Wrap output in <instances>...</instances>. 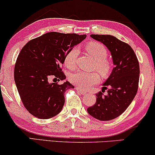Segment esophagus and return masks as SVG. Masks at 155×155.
Listing matches in <instances>:
<instances>
[{
    "mask_svg": "<svg viewBox=\"0 0 155 155\" xmlns=\"http://www.w3.org/2000/svg\"><path fill=\"white\" fill-rule=\"evenodd\" d=\"M75 90H76V91H77V92H78L79 93H81V94H82V95L86 94V92H85V91H83V90L80 89L79 87H75Z\"/></svg>",
    "mask_w": 155,
    "mask_h": 155,
    "instance_id": "obj_1",
    "label": "esophagus"
}]
</instances>
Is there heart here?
I'll use <instances>...</instances> for the list:
<instances>
[{
  "instance_id": "b5f03b06",
  "label": "heart",
  "mask_w": 155,
  "mask_h": 155,
  "mask_svg": "<svg viewBox=\"0 0 155 155\" xmlns=\"http://www.w3.org/2000/svg\"><path fill=\"white\" fill-rule=\"evenodd\" d=\"M87 52L95 61V68L97 69L102 76H106L111 70V64L106 59L108 51L102 44L96 41H90L85 46ZM78 54L77 48H72L67 53L64 57V64L69 70H74L76 68V60ZM100 79L98 72H85L78 71L70 76V81L79 88L88 89Z\"/></svg>"
}]
</instances>
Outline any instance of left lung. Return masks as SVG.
Masks as SVG:
<instances>
[{
	"label": "left lung",
	"mask_w": 155,
	"mask_h": 155,
	"mask_svg": "<svg viewBox=\"0 0 155 155\" xmlns=\"http://www.w3.org/2000/svg\"><path fill=\"white\" fill-rule=\"evenodd\" d=\"M91 37L108 47L115 67L103 85L102 91L95 95V104L87 110L96 119L109 121L121 115L137 94L140 72L139 61L131 46L115 37L102 34ZM105 89L108 90L106 95L103 94Z\"/></svg>",
	"instance_id": "left-lung-1"
}]
</instances>
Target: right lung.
<instances>
[{"label":"right lung","instance_id":"obj_1","mask_svg":"<svg viewBox=\"0 0 155 155\" xmlns=\"http://www.w3.org/2000/svg\"><path fill=\"white\" fill-rule=\"evenodd\" d=\"M85 38V34L49 32L30 40L21 49L15 64L14 80L23 104L31 115L47 119L62 110L64 93L74 88L68 81L58 83L66 78L62 71L64 57Z\"/></svg>","mask_w":155,"mask_h":155}]
</instances>
